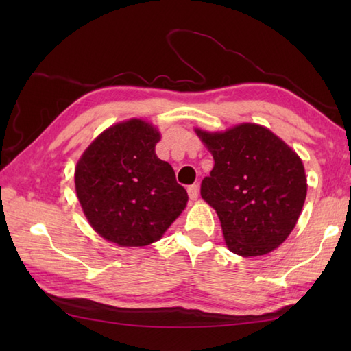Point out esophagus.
<instances>
[{
  "label": "esophagus",
  "instance_id": "esophagus-1",
  "mask_svg": "<svg viewBox=\"0 0 351 351\" xmlns=\"http://www.w3.org/2000/svg\"><path fill=\"white\" fill-rule=\"evenodd\" d=\"M187 191H189L190 199H191V200H196L197 196H199V185H196V184L190 185V187L187 189Z\"/></svg>",
  "mask_w": 351,
  "mask_h": 351
}]
</instances>
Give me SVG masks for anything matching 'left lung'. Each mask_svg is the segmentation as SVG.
I'll return each mask as SVG.
<instances>
[{"label":"left lung","mask_w":351,"mask_h":351,"mask_svg":"<svg viewBox=\"0 0 351 351\" xmlns=\"http://www.w3.org/2000/svg\"><path fill=\"white\" fill-rule=\"evenodd\" d=\"M196 134L214 158L200 196L217 213L228 249L240 256H259L279 247L306 199L300 156L255 123Z\"/></svg>","instance_id":"obj_1"}]
</instances>
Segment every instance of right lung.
I'll list each match as a JSON object with an SVG mask.
<instances>
[{"label": "right lung", "mask_w": 351, "mask_h": 351, "mask_svg": "<svg viewBox=\"0 0 351 351\" xmlns=\"http://www.w3.org/2000/svg\"><path fill=\"white\" fill-rule=\"evenodd\" d=\"M160 132L131 119L110 126L75 169V190L92 228L122 247L160 240L187 205L175 170L155 154Z\"/></svg>", "instance_id": "right-lung-1"}]
</instances>
